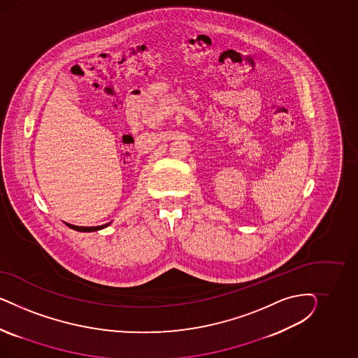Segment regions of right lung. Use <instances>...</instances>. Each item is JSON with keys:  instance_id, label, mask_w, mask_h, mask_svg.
<instances>
[{"instance_id": "obj_1", "label": "right lung", "mask_w": 358, "mask_h": 358, "mask_svg": "<svg viewBox=\"0 0 358 358\" xmlns=\"http://www.w3.org/2000/svg\"><path fill=\"white\" fill-rule=\"evenodd\" d=\"M108 224H110V223L102 224V226H97V227H80V226H73V224L66 223V226H68V227H71L72 229H75V231H80V232H94V231H98V229H102V228L108 227Z\"/></svg>"}]
</instances>
